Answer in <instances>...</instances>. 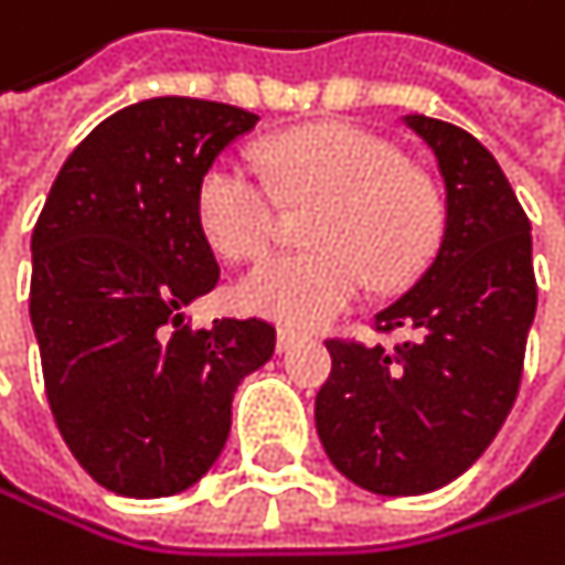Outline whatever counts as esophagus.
Instances as JSON below:
<instances>
[{
  "mask_svg": "<svg viewBox=\"0 0 565 565\" xmlns=\"http://www.w3.org/2000/svg\"><path fill=\"white\" fill-rule=\"evenodd\" d=\"M298 341H301V334H298V331L280 328V331H277V354H288Z\"/></svg>",
  "mask_w": 565,
  "mask_h": 565,
  "instance_id": "1",
  "label": "esophagus"
}]
</instances>
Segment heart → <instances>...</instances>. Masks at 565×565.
I'll list each match as a JSON object with an SVG mask.
<instances>
[{
  "label": "heart",
  "mask_w": 565,
  "mask_h": 565,
  "mask_svg": "<svg viewBox=\"0 0 565 565\" xmlns=\"http://www.w3.org/2000/svg\"><path fill=\"white\" fill-rule=\"evenodd\" d=\"M264 178L217 158L194 191V214L207 244L227 260H260L274 237L277 198L301 207L311 250L270 257L237 288V301L288 328H324L367 285L397 291L434 257L447 204L434 174L407 164L387 138L354 125H305L257 148Z\"/></svg>",
  "instance_id": "heart-1"
}]
</instances>
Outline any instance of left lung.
<instances>
[{
  "label": "left lung",
  "mask_w": 565,
  "mask_h": 565,
  "mask_svg": "<svg viewBox=\"0 0 565 565\" xmlns=\"http://www.w3.org/2000/svg\"><path fill=\"white\" fill-rule=\"evenodd\" d=\"M404 121L437 154L444 237L417 285L371 324L404 331L391 351L328 341L334 367L315 411L331 463L381 497L430 493L477 463L520 394L536 315L530 217L497 158L450 121Z\"/></svg>",
  "instance_id": "1"
}]
</instances>
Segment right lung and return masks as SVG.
I'll use <instances>...</instances> for the list:
<instances>
[{
    "label": "right lung",
    "instance_id": "1",
    "mask_svg": "<svg viewBox=\"0 0 565 565\" xmlns=\"http://www.w3.org/2000/svg\"><path fill=\"white\" fill-rule=\"evenodd\" d=\"M254 111L164 95L95 125L32 231L29 315L45 397L82 470L121 497L198 483L231 434V397L274 354L260 318L194 331L217 285L194 214L201 171Z\"/></svg>",
    "mask_w": 565,
    "mask_h": 565
}]
</instances>
